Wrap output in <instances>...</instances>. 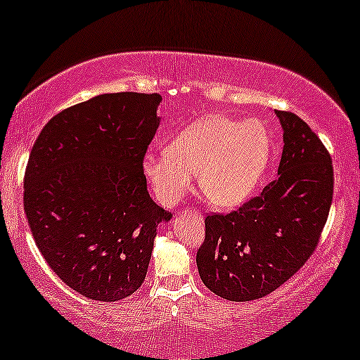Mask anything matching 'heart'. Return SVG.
<instances>
[{
    "label": "heart",
    "instance_id": "b5f03b06",
    "mask_svg": "<svg viewBox=\"0 0 360 360\" xmlns=\"http://www.w3.org/2000/svg\"><path fill=\"white\" fill-rule=\"evenodd\" d=\"M270 155L271 138L262 121L213 114L181 129L167 148L148 152L143 172L162 203H177L198 172L203 195L229 208L250 198Z\"/></svg>",
    "mask_w": 360,
    "mask_h": 360
}]
</instances>
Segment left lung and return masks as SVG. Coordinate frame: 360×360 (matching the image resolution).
I'll list each match as a JSON object with an SVG mask.
<instances>
[{
	"instance_id": "1",
	"label": "left lung",
	"mask_w": 360,
	"mask_h": 360,
	"mask_svg": "<svg viewBox=\"0 0 360 360\" xmlns=\"http://www.w3.org/2000/svg\"><path fill=\"white\" fill-rule=\"evenodd\" d=\"M275 114L283 129L278 177L239 210L205 219L196 264L205 285L227 301L264 297L285 283L314 252L330 213V153L301 117Z\"/></svg>"
}]
</instances>
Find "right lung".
<instances>
[{
	"label": "right lung",
	"mask_w": 360,
	"mask_h": 360,
	"mask_svg": "<svg viewBox=\"0 0 360 360\" xmlns=\"http://www.w3.org/2000/svg\"><path fill=\"white\" fill-rule=\"evenodd\" d=\"M159 94H102L56 114L30 152L23 208L39 251L66 285L116 302L143 283L171 213L147 191L143 157Z\"/></svg>",
	"instance_id": "add662e5"
}]
</instances>
